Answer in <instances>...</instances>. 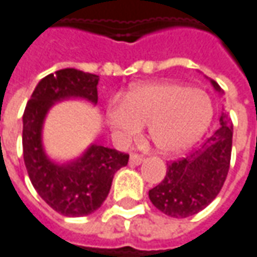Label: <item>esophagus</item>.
Wrapping results in <instances>:
<instances>
[{"label": "esophagus", "mask_w": 257, "mask_h": 257, "mask_svg": "<svg viewBox=\"0 0 257 257\" xmlns=\"http://www.w3.org/2000/svg\"><path fill=\"white\" fill-rule=\"evenodd\" d=\"M142 162H143V156H141V155H136V153H132V155H131V158H129V163L134 166L141 165Z\"/></svg>", "instance_id": "esophagus-1"}]
</instances>
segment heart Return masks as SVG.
Listing matches in <instances>:
<instances>
[{
  "mask_svg": "<svg viewBox=\"0 0 257 257\" xmlns=\"http://www.w3.org/2000/svg\"><path fill=\"white\" fill-rule=\"evenodd\" d=\"M212 118L205 92L174 83L134 85L106 112V121L121 142L132 139L141 126L156 149L176 153L197 142Z\"/></svg>",
  "mask_w": 257,
  "mask_h": 257,
  "instance_id": "b5f03b06",
  "label": "heart"
}]
</instances>
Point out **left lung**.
<instances>
[{
    "mask_svg": "<svg viewBox=\"0 0 257 257\" xmlns=\"http://www.w3.org/2000/svg\"><path fill=\"white\" fill-rule=\"evenodd\" d=\"M216 91L221 87L211 81ZM221 126L198 149L167 166L165 179L149 190L152 204L173 218L198 214L219 194L224 186L232 152V126L228 115H221Z\"/></svg>",
    "mask_w": 257,
    "mask_h": 257,
    "instance_id": "obj_1",
    "label": "left lung"
}]
</instances>
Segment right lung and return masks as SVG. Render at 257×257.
<instances>
[{
    "label": "right lung",
    "instance_id": "right-lung-1",
    "mask_svg": "<svg viewBox=\"0 0 257 257\" xmlns=\"http://www.w3.org/2000/svg\"><path fill=\"white\" fill-rule=\"evenodd\" d=\"M99 77L81 70L63 69L42 78L24 112L22 148L28 176L42 200L64 216H84L98 209L111 190L114 174L128 165L129 155L91 145L77 160L57 165L42 146V126L49 108L57 101H98Z\"/></svg>",
    "mask_w": 257,
    "mask_h": 257
}]
</instances>
